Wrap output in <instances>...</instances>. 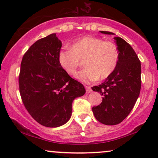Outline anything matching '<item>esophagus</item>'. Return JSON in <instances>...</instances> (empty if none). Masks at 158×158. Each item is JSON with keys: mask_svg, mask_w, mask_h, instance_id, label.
Masks as SVG:
<instances>
[{"mask_svg": "<svg viewBox=\"0 0 158 158\" xmlns=\"http://www.w3.org/2000/svg\"><path fill=\"white\" fill-rule=\"evenodd\" d=\"M85 89H86V92L88 94H89V93H90V92L92 91L91 88H90V86H85Z\"/></svg>", "mask_w": 158, "mask_h": 158, "instance_id": "34e87169", "label": "esophagus"}]
</instances>
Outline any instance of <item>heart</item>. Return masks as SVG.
Returning a JSON list of instances; mask_svg holds the SVG:
<instances>
[{"mask_svg":"<svg viewBox=\"0 0 158 158\" xmlns=\"http://www.w3.org/2000/svg\"><path fill=\"white\" fill-rule=\"evenodd\" d=\"M84 59L86 68L76 77L82 82L90 83L99 78L106 79L113 73L118 63L119 51L113 41L87 35L73 42L72 48L60 50L58 56L61 68L70 75L77 73Z\"/></svg>","mask_w":158,"mask_h":158,"instance_id":"heart-1","label":"heart"}]
</instances>
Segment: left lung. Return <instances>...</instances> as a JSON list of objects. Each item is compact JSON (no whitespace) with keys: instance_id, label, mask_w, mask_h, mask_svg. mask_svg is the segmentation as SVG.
<instances>
[{"instance_id":"obj_1","label":"left lung","mask_w":158,"mask_h":158,"mask_svg":"<svg viewBox=\"0 0 158 158\" xmlns=\"http://www.w3.org/2000/svg\"><path fill=\"white\" fill-rule=\"evenodd\" d=\"M103 34L113 32L100 31ZM119 51V60L114 71L104 82L92 87L102 96L100 105L92 110L99 122L108 126L120 123L130 114L141 88V64L134 49L124 39L114 37Z\"/></svg>"}]
</instances>
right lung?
I'll return each instance as SVG.
<instances>
[{"mask_svg": "<svg viewBox=\"0 0 158 158\" xmlns=\"http://www.w3.org/2000/svg\"><path fill=\"white\" fill-rule=\"evenodd\" d=\"M61 48L56 33L35 41L23 56L19 78L20 94L27 111L36 122L50 128L68 122L73 101L86 91L59 64Z\"/></svg>", "mask_w": 158, "mask_h": 158, "instance_id": "obj_1", "label": "right lung"}]
</instances>
